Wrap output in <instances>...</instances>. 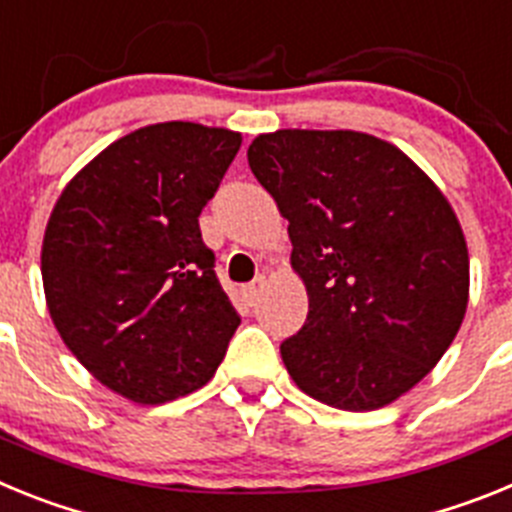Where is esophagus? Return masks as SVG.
<instances>
[{"label":"esophagus","instance_id":"1","mask_svg":"<svg viewBox=\"0 0 512 512\" xmlns=\"http://www.w3.org/2000/svg\"><path fill=\"white\" fill-rule=\"evenodd\" d=\"M261 289H264V277L253 279L251 284H243L241 287L243 302H246V305H256V300H259V295H261Z\"/></svg>","mask_w":512,"mask_h":512}]
</instances>
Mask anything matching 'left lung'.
<instances>
[{
	"instance_id": "1",
	"label": "left lung",
	"mask_w": 512,
	"mask_h": 512,
	"mask_svg": "<svg viewBox=\"0 0 512 512\" xmlns=\"http://www.w3.org/2000/svg\"><path fill=\"white\" fill-rule=\"evenodd\" d=\"M248 166L289 220L310 310L279 346L330 408L390 405L438 364L464 320L469 253L441 189L400 148L356 130H277Z\"/></svg>"
}]
</instances>
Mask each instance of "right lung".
<instances>
[{
  "mask_svg": "<svg viewBox=\"0 0 512 512\" xmlns=\"http://www.w3.org/2000/svg\"><path fill=\"white\" fill-rule=\"evenodd\" d=\"M238 148L233 130L148 125L89 161L51 212L40 271L53 325L140 405L200 390L241 325L197 220Z\"/></svg>",
  "mask_w": 512,
  "mask_h": 512,
  "instance_id": "right-lung-1",
  "label": "right lung"
}]
</instances>
